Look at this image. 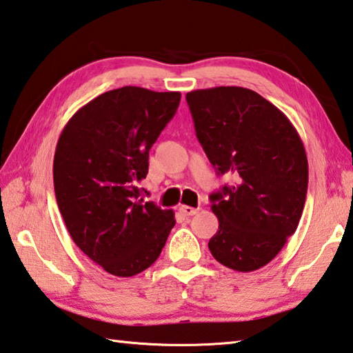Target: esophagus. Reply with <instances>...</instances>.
<instances>
[{
	"mask_svg": "<svg viewBox=\"0 0 353 353\" xmlns=\"http://www.w3.org/2000/svg\"><path fill=\"white\" fill-rule=\"evenodd\" d=\"M181 211H182V213H183L185 216H193V214H196V213H197L199 208L188 207V205H182V207H181Z\"/></svg>",
	"mask_w": 353,
	"mask_h": 353,
	"instance_id": "34e87169",
	"label": "esophagus"
}]
</instances>
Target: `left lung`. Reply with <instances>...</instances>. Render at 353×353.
Wrapping results in <instances>:
<instances>
[{
    "label": "left lung",
    "instance_id": "left-lung-1",
    "mask_svg": "<svg viewBox=\"0 0 353 353\" xmlns=\"http://www.w3.org/2000/svg\"><path fill=\"white\" fill-rule=\"evenodd\" d=\"M187 101L211 165L234 179L210 196L219 219L210 252L232 270H258L283 250L303 214L309 182L303 140L287 115L252 89H197Z\"/></svg>",
    "mask_w": 353,
    "mask_h": 353
}]
</instances>
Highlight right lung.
<instances>
[{
    "instance_id": "1",
    "label": "right lung",
    "mask_w": 353,
    "mask_h": 353,
    "mask_svg": "<svg viewBox=\"0 0 353 353\" xmlns=\"http://www.w3.org/2000/svg\"><path fill=\"white\" fill-rule=\"evenodd\" d=\"M181 92L123 86L81 106L60 134L54 188L70 238L105 272L130 278L154 264L176 219L140 197L150 150Z\"/></svg>"
}]
</instances>
